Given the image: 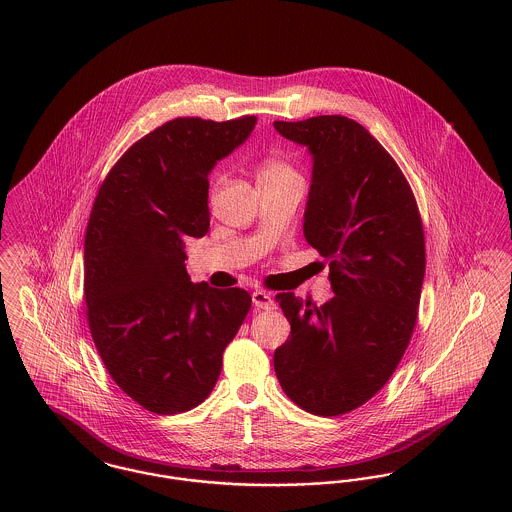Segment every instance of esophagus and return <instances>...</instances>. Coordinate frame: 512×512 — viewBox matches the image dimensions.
Wrapping results in <instances>:
<instances>
[{
	"label": "esophagus",
	"mask_w": 512,
	"mask_h": 512,
	"mask_svg": "<svg viewBox=\"0 0 512 512\" xmlns=\"http://www.w3.org/2000/svg\"><path fill=\"white\" fill-rule=\"evenodd\" d=\"M251 299H253V305H255L257 309H263V311L276 309V301H274V297L268 292L255 290V292L251 293Z\"/></svg>",
	"instance_id": "esophagus-1"
}]
</instances>
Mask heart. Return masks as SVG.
Wrapping results in <instances>:
<instances>
[{"label":"heart","instance_id":"b5f03b06","mask_svg":"<svg viewBox=\"0 0 512 512\" xmlns=\"http://www.w3.org/2000/svg\"><path fill=\"white\" fill-rule=\"evenodd\" d=\"M286 172H293L292 167L278 159V157H268L263 161L261 169H259V178H267V176H278V174H286Z\"/></svg>","mask_w":512,"mask_h":512}]
</instances>
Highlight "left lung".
Masks as SVG:
<instances>
[{"mask_svg": "<svg viewBox=\"0 0 512 512\" xmlns=\"http://www.w3.org/2000/svg\"><path fill=\"white\" fill-rule=\"evenodd\" d=\"M274 128L313 155L303 234L330 261L336 293L320 307L276 295L292 332L274 351V370L303 411L338 416L384 388L411 341L424 228L405 174L365 126L320 115Z\"/></svg>", "mask_w": 512, "mask_h": 512, "instance_id": "1", "label": "left lung"}]
</instances>
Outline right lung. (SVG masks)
Segmentation results:
<instances>
[{
    "mask_svg": "<svg viewBox=\"0 0 512 512\" xmlns=\"http://www.w3.org/2000/svg\"><path fill=\"white\" fill-rule=\"evenodd\" d=\"M255 122H165L99 186L84 238L86 318L107 372L149 413H186L207 399L251 309L245 290L192 284L184 247L209 232V172Z\"/></svg>",
    "mask_w": 512,
    "mask_h": 512,
    "instance_id": "add662e5",
    "label": "right lung"
}]
</instances>
